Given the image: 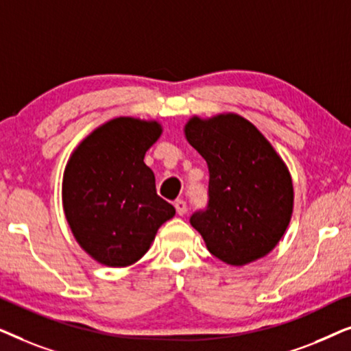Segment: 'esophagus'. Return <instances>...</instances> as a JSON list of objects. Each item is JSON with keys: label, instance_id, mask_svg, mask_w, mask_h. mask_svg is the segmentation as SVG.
<instances>
[{"label": "esophagus", "instance_id": "esophagus-1", "mask_svg": "<svg viewBox=\"0 0 351 351\" xmlns=\"http://www.w3.org/2000/svg\"><path fill=\"white\" fill-rule=\"evenodd\" d=\"M174 208H176L177 214H179V215H184L186 213V203L184 199H177L174 203Z\"/></svg>", "mask_w": 351, "mask_h": 351}]
</instances>
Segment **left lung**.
Masks as SVG:
<instances>
[{"label":"left lung","mask_w":351,"mask_h":351,"mask_svg":"<svg viewBox=\"0 0 351 351\" xmlns=\"http://www.w3.org/2000/svg\"><path fill=\"white\" fill-rule=\"evenodd\" d=\"M185 137L209 167L208 208L190 217L209 252L237 267L267 256L292 215L294 190L285 161L252 123L234 113L193 117Z\"/></svg>","instance_id":"obj_1"}]
</instances>
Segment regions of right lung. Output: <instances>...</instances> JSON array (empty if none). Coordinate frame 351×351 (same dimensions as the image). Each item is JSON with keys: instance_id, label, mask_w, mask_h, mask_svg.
Wrapping results in <instances>:
<instances>
[{"instance_id": "add662e5", "label": "right lung", "mask_w": 351, "mask_h": 351, "mask_svg": "<svg viewBox=\"0 0 351 351\" xmlns=\"http://www.w3.org/2000/svg\"><path fill=\"white\" fill-rule=\"evenodd\" d=\"M161 136L156 121L119 117L90 132L71 153L62 201L80 246L107 267H128L148 251L174 206L156 195L143 162Z\"/></svg>"}]
</instances>
